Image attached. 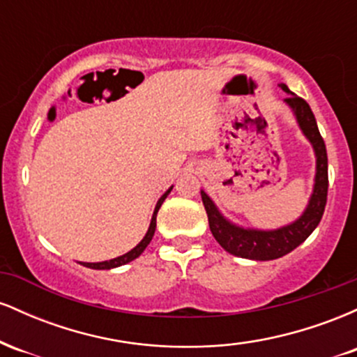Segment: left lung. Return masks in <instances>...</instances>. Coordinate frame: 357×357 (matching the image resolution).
<instances>
[{
    "instance_id": "8db88e82",
    "label": "left lung",
    "mask_w": 357,
    "mask_h": 357,
    "mask_svg": "<svg viewBox=\"0 0 357 357\" xmlns=\"http://www.w3.org/2000/svg\"><path fill=\"white\" fill-rule=\"evenodd\" d=\"M280 87L289 93L285 102L296 114L302 132L312 142L315 158H317L314 192L310 196L309 206H307L304 215L297 221H294L292 225H287V227L278 228V230H245V228L236 227V225L225 220L218 211V208L215 206V203L210 199V196L202 191V199L208 215V223H210V230L215 240L231 255L250 258V260H275V258L284 257L287 253L292 252L294 248H297L315 230V227H317L319 221L322 218L327 203V188H329L327 151L321 132H319L317 122H315V117L309 104L302 97L290 92L285 84H280Z\"/></svg>"
}]
</instances>
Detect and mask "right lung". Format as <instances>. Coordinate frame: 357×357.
Listing matches in <instances>:
<instances>
[{
    "label": "right lung",
    "mask_w": 357,
    "mask_h": 357,
    "mask_svg": "<svg viewBox=\"0 0 357 357\" xmlns=\"http://www.w3.org/2000/svg\"><path fill=\"white\" fill-rule=\"evenodd\" d=\"M171 190H173V186H171L169 190H167V191L165 192V195H162L161 198H159L158 204H155V210H154V213H153V220H151L149 230H147L146 236H144V238L141 240V243H139L137 247H134L132 250H130V252H127L126 255L117 257V258H112V260H109V261H99V264H82V265H85V267H89V268H96V270H109V268H116V267H121V265L129 264V261H132L134 258H137L139 255H141V253L144 252V250H146L147 245H149V241L153 240L154 231H155V216H158L159 208H161L162 202H165L166 196L169 195Z\"/></svg>",
    "instance_id": "add662e5"
}]
</instances>
